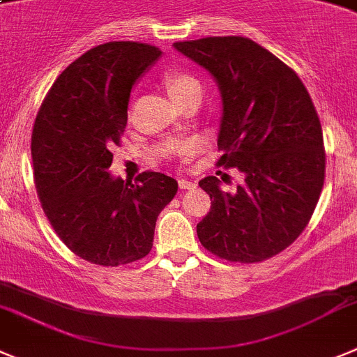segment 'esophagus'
<instances>
[{
	"mask_svg": "<svg viewBox=\"0 0 357 357\" xmlns=\"http://www.w3.org/2000/svg\"><path fill=\"white\" fill-rule=\"evenodd\" d=\"M178 188L181 189H195L196 188V182H192V181H189V178H181V181H178Z\"/></svg>",
	"mask_w": 357,
	"mask_h": 357,
	"instance_id": "esophagus-1",
	"label": "esophagus"
}]
</instances>
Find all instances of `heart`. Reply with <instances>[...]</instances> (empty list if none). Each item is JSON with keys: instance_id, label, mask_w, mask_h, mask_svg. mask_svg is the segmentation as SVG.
Segmentation results:
<instances>
[{"instance_id": "obj_1", "label": "heart", "mask_w": 357, "mask_h": 357, "mask_svg": "<svg viewBox=\"0 0 357 357\" xmlns=\"http://www.w3.org/2000/svg\"><path fill=\"white\" fill-rule=\"evenodd\" d=\"M162 83H165L166 90L173 100L182 99L192 91H202V83L198 81V77L192 76L191 72L181 70V68H173V70L166 72Z\"/></svg>"}]
</instances>
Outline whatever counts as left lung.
Returning <instances> with one entry per match:
<instances>
[{
    "label": "left lung",
    "mask_w": 357,
    "mask_h": 357,
    "mask_svg": "<svg viewBox=\"0 0 357 357\" xmlns=\"http://www.w3.org/2000/svg\"><path fill=\"white\" fill-rule=\"evenodd\" d=\"M173 47L218 83V166L244 175L234 192L221 191L218 176L202 178L212 205L196 225L198 238L225 260H267L303 234L322 191L326 150L312 97L289 65L251 38L205 37Z\"/></svg>",
    "instance_id": "obj_1"
}]
</instances>
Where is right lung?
Returning a JSON list of instances; mask_svg holds the SVG:
<instances>
[{"label": "right lung", "mask_w": 357, "mask_h": 357, "mask_svg": "<svg viewBox=\"0 0 357 357\" xmlns=\"http://www.w3.org/2000/svg\"><path fill=\"white\" fill-rule=\"evenodd\" d=\"M161 49L107 42L72 61L49 90L31 134L35 188L61 243L90 264L116 267L152 250L157 215L175 178L143 172L123 182L107 172L120 145L134 83Z\"/></svg>", "instance_id": "right-lung-1"}]
</instances>
